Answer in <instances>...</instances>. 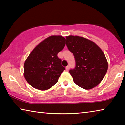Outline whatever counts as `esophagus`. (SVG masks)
<instances>
[{"label":"esophagus","instance_id":"esophagus-1","mask_svg":"<svg viewBox=\"0 0 125 125\" xmlns=\"http://www.w3.org/2000/svg\"><path fill=\"white\" fill-rule=\"evenodd\" d=\"M69 69H70V67L68 66H67L66 67V71H68V70H69Z\"/></svg>","mask_w":125,"mask_h":125}]
</instances>
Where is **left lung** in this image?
<instances>
[{"label": "left lung", "instance_id": "left-lung-1", "mask_svg": "<svg viewBox=\"0 0 125 125\" xmlns=\"http://www.w3.org/2000/svg\"><path fill=\"white\" fill-rule=\"evenodd\" d=\"M66 45L75 57L76 66L70 70L73 82L91 89L99 84L106 74L108 61L103 50L94 42L82 37L66 36Z\"/></svg>", "mask_w": 125, "mask_h": 125}]
</instances>
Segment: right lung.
Listing matches in <instances>:
<instances>
[{
  "mask_svg": "<svg viewBox=\"0 0 125 125\" xmlns=\"http://www.w3.org/2000/svg\"><path fill=\"white\" fill-rule=\"evenodd\" d=\"M66 45L62 36H51L41 42L33 49L24 65V76L34 88L45 91L58 81L65 70L57 54Z\"/></svg>",
  "mask_w": 125,
  "mask_h": 125,
  "instance_id": "right-lung-1",
  "label": "right lung"
}]
</instances>
